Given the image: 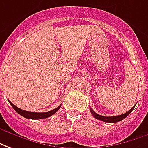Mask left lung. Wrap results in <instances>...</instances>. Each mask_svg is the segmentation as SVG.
Wrapping results in <instances>:
<instances>
[{"label": "left lung", "instance_id": "8db88e82", "mask_svg": "<svg viewBox=\"0 0 148 148\" xmlns=\"http://www.w3.org/2000/svg\"><path fill=\"white\" fill-rule=\"evenodd\" d=\"M135 107H136V105L134 106L133 108H131L127 112L124 113V114L119 115V116H109V117H108V116H100V115H99V114H97V113L95 112L92 108H90V111H91V112H92V114L93 115V116H94L96 119H98V120H101V121H103V122H106V123H116V122H119V121H120V120H122V119H125L127 116H128L130 113L132 112V110L134 109V108H135Z\"/></svg>", "mask_w": 148, "mask_h": 148}]
</instances>
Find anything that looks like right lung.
<instances>
[{
    "instance_id": "obj_1",
    "label": "right lung",
    "mask_w": 148,
    "mask_h": 148,
    "mask_svg": "<svg viewBox=\"0 0 148 148\" xmlns=\"http://www.w3.org/2000/svg\"><path fill=\"white\" fill-rule=\"evenodd\" d=\"M9 103L11 104L13 109L15 110L16 112L20 114L21 116H22L25 118H27V119H45V118H48L49 116H52L53 114H55L58 110L60 109V105L59 107H57L55 109L52 110V111H49V112H28V111H25V110H22L21 108H17L16 106H15L12 103H11L9 100Z\"/></svg>"
}]
</instances>
